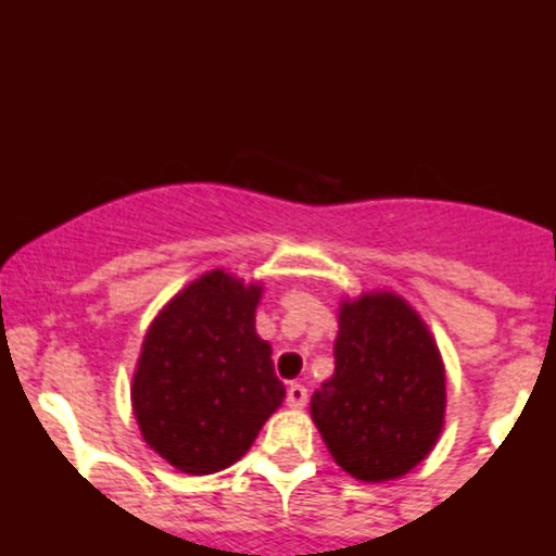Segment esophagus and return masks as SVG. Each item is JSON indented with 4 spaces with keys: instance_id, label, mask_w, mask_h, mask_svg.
<instances>
[{
    "instance_id": "obj_1",
    "label": "esophagus",
    "mask_w": 556,
    "mask_h": 556,
    "mask_svg": "<svg viewBox=\"0 0 556 556\" xmlns=\"http://www.w3.org/2000/svg\"><path fill=\"white\" fill-rule=\"evenodd\" d=\"M308 402V389L303 383H290L288 386V405L290 407H303Z\"/></svg>"
}]
</instances>
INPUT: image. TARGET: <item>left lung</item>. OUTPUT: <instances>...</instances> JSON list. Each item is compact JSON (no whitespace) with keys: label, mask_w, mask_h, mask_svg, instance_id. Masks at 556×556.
Returning a JSON list of instances; mask_svg holds the SVG:
<instances>
[{"label":"left lung","mask_w":556,"mask_h":556,"mask_svg":"<svg viewBox=\"0 0 556 556\" xmlns=\"http://www.w3.org/2000/svg\"><path fill=\"white\" fill-rule=\"evenodd\" d=\"M336 372L312 418L343 471L386 482L418 466L445 424V367L424 319L394 293L341 306Z\"/></svg>","instance_id":"left-lung-1"}]
</instances>
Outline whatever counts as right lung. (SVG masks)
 I'll return each instance as SVG.
<instances>
[{"label": "right lung", "instance_id": "1", "mask_svg": "<svg viewBox=\"0 0 556 556\" xmlns=\"http://www.w3.org/2000/svg\"><path fill=\"white\" fill-rule=\"evenodd\" d=\"M258 285L215 271L160 312L132 376L140 434L186 475L237 464L282 405L271 346L255 332Z\"/></svg>", "mask_w": 556, "mask_h": 556}]
</instances>
